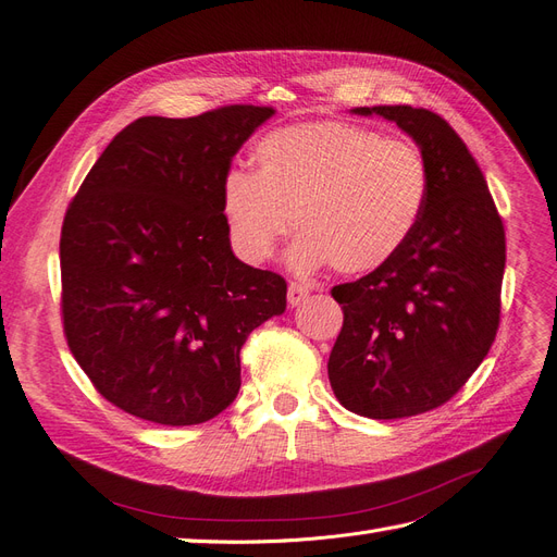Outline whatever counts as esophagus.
<instances>
[{
	"label": "esophagus",
	"mask_w": 557,
	"mask_h": 557,
	"mask_svg": "<svg viewBox=\"0 0 557 557\" xmlns=\"http://www.w3.org/2000/svg\"><path fill=\"white\" fill-rule=\"evenodd\" d=\"M307 297H309V288H307L305 283L293 281V283L288 285V305H290V307L301 305V301H305Z\"/></svg>",
	"instance_id": "1"
}]
</instances>
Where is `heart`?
Instances as JSON below:
<instances>
[{"label": "heart", "mask_w": 557, "mask_h": 557, "mask_svg": "<svg viewBox=\"0 0 557 557\" xmlns=\"http://www.w3.org/2000/svg\"><path fill=\"white\" fill-rule=\"evenodd\" d=\"M256 172L232 166L221 185L230 239L246 262L272 256L299 232L290 264L367 274L407 246L423 218L430 170L420 148L344 121H318L262 134Z\"/></svg>", "instance_id": "obj_1"}]
</instances>
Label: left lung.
Listing matches in <instances>:
<instances>
[{"label":"left lung","mask_w":557,"mask_h":557,"mask_svg":"<svg viewBox=\"0 0 557 557\" xmlns=\"http://www.w3.org/2000/svg\"><path fill=\"white\" fill-rule=\"evenodd\" d=\"M352 111L411 134L428 162L430 195L391 262L332 288L344 325L327 374L348 411L409 418L446 404L491 350L507 242L483 172L442 115L404 104Z\"/></svg>","instance_id":"1"}]
</instances>
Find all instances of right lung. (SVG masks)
I'll list each match as a JSON object with an SVG mask.
<instances>
[{"mask_svg":"<svg viewBox=\"0 0 557 557\" xmlns=\"http://www.w3.org/2000/svg\"><path fill=\"white\" fill-rule=\"evenodd\" d=\"M272 107L144 115L111 139L64 213L62 327L95 391L148 423H207L239 393L248 334L285 278L234 258L221 185Z\"/></svg>","mask_w":557,"mask_h":557,"instance_id":"right-lung-1","label":"right lung"}]
</instances>
